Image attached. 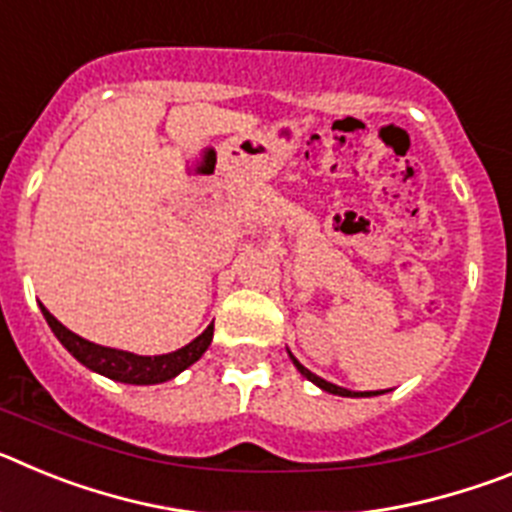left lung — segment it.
Instances as JSON below:
<instances>
[{
	"instance_id": "obj_1",
	"label": "left lung",
	"mask_w": 512,
	"mask_h": 512,
	"mask_svg": "<svg viewBox=\"0 0 512 512\" xmlns=\"http://www.w3.org/2000/svg\"><path fill=\"white\" fill-rule=\"evenodd\" d=\"M289 356H292V354H289ZM292 361H295V366L300 369L302 377L310 379L312 384H318L320 390L330 392V395H341V397H369V395H372V392H351V390H346V387H338V384H333V382H325L323 377H318V374H312L310 369H305V366H302L300 361L295 359V356H292ZM374 395H379V392H374Z\"/></svg>"
}]
</instances>
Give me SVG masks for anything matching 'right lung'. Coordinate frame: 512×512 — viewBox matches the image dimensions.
Wrapping results in <instances>:
<instances>
[{"instance_id": "1", "label": "right lung", "mask_w": 512, "mask_h": 512, "mask_svg": "<svg viewBox=\"0 0 512 512\" xmlns=\"http://www.w3.org/2000/svg\"><path fill=\"white\" fill-rule=\"evenodd\" d=\"M40 310H43L45 320H48V325H51V330L56 333L58 341L69 348V354L74 356L76 361H81V364L87 366V369H92V372L104 374V377L125 384L169 382V379H174L176 374L184 372L187 366H192L194 361L205 354L207 346H210L212 341V330H215L212 325H207V330L202 336H197L192 343L179 348V351H171V354L138 356L130 354V351H120V348L99 346V343H92L87 341V338L76 336V333H71L66 325L58 323L43 305H40Z\"/></svg>"}]
</instances>
